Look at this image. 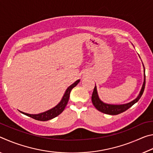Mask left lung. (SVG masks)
I'll list each match as a JSON object with an SVG mask.
<instances>
[{
  "label": "left lung",
  "mask_w": 153,
  "mask_h": 153,
  "mask_svg": "<svg viewBox=\"0 0 153 153\" xmlns=\"http://www.w3.org/2000/svg\"><path fill=\"white\" fill-rule=\"evenodd\" d=\"M143 64V63H142ZM144 71L145 72V69L144 66ZM144 82L143 85H142V88L139 94L136 98H135L132 101L129 102L128 103H126V104L123 105H111V104H107V103L103 102L100 99L99 97H98V93H97V86H96L93 90V93L92 95V104L94 105L95 108H97L98 111H100L103 113L108 114V115H118V114H120L121 113L124 112L126 110H128L129 108H130L131 106L134 105L136 102H137L139 100L140 98H141L142 94H143L144 88H145V84H146V77H145V73L144 75Z\"/></svg>",
  "instance_id": "left-lung-1"
}]
</instances>
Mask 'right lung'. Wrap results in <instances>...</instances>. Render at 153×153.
<instances>
[{
	"label": "right lung",
	"instance_id": "obj_1",
	"mask_svg": "<svg viewBox=\"0 0 153 153\" xmlns=\"http://www.w3.org/2000/svg\"><path fill=\"white\" fill-rule=\"evenodd\" d=\"M80 79H77L76 82H75L73 84H71V86H69L67 89L66 90L65 92L63 95V98H62L59 104L55 106V107H53L51 109L48 110L47 111H45V112L41 113L39 114H28V113H25L22 112V111H20L21 113L24 114V115L28 116V117H30L33 119H34L36 120H38V121H48L52 120V119L56 117V116H58L59 115L63 112L64 111L66 105L68 102L69 98V95H70V92L71 91V90L74 88L75 86H76L77 84L79 82Z\"/></svg>",
	"mask_w": 153,
	"mask_h": 153
}]
</instances>
